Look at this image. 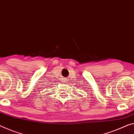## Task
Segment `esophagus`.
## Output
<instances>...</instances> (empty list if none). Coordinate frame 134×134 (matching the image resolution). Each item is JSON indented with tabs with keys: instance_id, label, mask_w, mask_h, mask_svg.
Returning <instances> with one entry per match:
<instances>
[{
	"instance_id": "34e87169",
	"label": "esophagus",
	"mask_w": 134,
	"mask_h": 134,
	"mask_svg": "<svg viewBox=\"0 0 134 134\" xmlns=\"http://www.w3.org/2000/svg\"><path fill=\"white\" fill-rule=\"evenodd\" d=\"M66 80V79H64V81H66V80Z\"/></svg>"
}]
</instances>
